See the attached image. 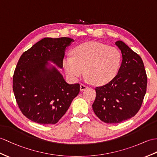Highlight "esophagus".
<instances>
[{
	"label": "esophagus",
	"instance_id": "1",
	"mask_svg": "<svg viewBox=\"0 0 157 157\" xmlns=\"http://www.w3.org/2000/svg\"><path fill=\"white\" fill-rule=\"evenodd\" d=\"M87 86L85 85H83V84H81V85H80V90H81V91H83L85 90V89H87Z\"/></svg>",
	"mask_w": 157,
	"mask_h": 157
}]
</instances>
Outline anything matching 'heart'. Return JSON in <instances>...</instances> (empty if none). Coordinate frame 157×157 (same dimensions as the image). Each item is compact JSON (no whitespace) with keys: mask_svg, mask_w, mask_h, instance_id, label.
<instances>
[{"mask_svg":"<svg viewBox=\"0 0 157 157\" xmlns=\"http://www.w3.org/2000/svg\"><path fill=\"white\" fill-rule=\"evenodd\" d=\"M121 53L115 47L96 42L78 45L72 56L63 59V66L66 74L72 81H77L85 74L86 78L96 85L109 82L119 69Z\"/></svg>","mask_w":157,"mask_h":157,"instance_id":"b5f03b06","label":"heart"}]
</instances>
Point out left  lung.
Here are the masks:
<instances>
[{
  "label": "left lung",
  "mask_w": 157,
  "mask_h": 157,
  "mask_svg": "<svg viewBox=\"0 0 157 157\" xmlns=\"http://www.w3.org/2000/svg\"><path fill=\"white\" fill-rule=\"evenodd\" d=\"M115 44L122 53L118 74L108 84L95 89V114L106 123H119L138 113L147 91V77L142 59L124 42Z\"/></svg>",
  "instance_id": "left-lung-1"
}]
</instances>
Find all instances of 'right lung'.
Segmentation results:
<instances>
[{
  "label": "right lung",
  "instance_id": "add662e5",
  "mask_svg": "<svg viewBox=\"0 0 157 157\" xmlns=\"http://www.w3.org/2000/svg\"><path fill=\"white\" fill-rule=\"evenodd\" d=\"M68 37L44 38L19 59L13 76V91L21 112L42 124H55L66 113L80 91L79 84H68L55 66L62 68Z\"/></svg>",
  "mask_w": 157,
  "mask_h": 157
}]
</instances>
